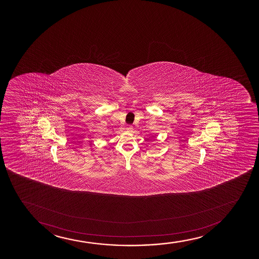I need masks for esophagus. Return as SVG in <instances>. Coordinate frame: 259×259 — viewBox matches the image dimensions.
Masks as SVG:
<instances>
[{
	"mask_svg": "<svg viewBox=\"0 0 259 259\" xmlns=\"http://www.w3.org/2000/svg\"><path fill=\"white\" fill-rule=\"evenodd\" d=\"M126 130L128 131H131L133 130V126H132V125H128V126L126 127Z\"/></svg>",
	"mask_w": 259,
	"mask_h": 259,
	"instance_id": "obj_1",
	"label": "esophagus"
}]
</instances>
